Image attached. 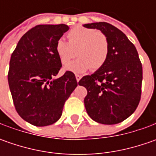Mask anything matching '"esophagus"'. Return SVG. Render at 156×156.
<instances>
[{
    "mask_svg": "<svg viewBox=\"0 0 156 156\" xmlns=\"http://www.w3.org/2000/svg\"><path fill=\"white\" fill-rule=\"evenodd\" d=\"M75 78H76V81H80V80H81V76L80 75H75Z\"/></svg>",
    "mask_w": 156,
    "mask_h": 156,
    "instance_id": "34e87169",
    "label": "esophagus"
}]
</instances>
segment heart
Returning a JSON list of instances; mask_svg holds the SVG:
<instances>
[{"label":"heart","instance_id":"1","mask_svg":"<svg viewBox=\"0 0 156 156\" xmlns=\"http://www.w3.org/2000/svg\"><path fill=\"white\" fill-rule=\"evenodd\" d=\"M69 42L59 39L55 52L61 63L66 66L76 55L78 58L67 67L73 73H84L90 69H100L106 62L109 44L107 35L94 28L77 26L68 33Z\"/></svg>","mask_w":156,"mask_h":156}]
</instances>
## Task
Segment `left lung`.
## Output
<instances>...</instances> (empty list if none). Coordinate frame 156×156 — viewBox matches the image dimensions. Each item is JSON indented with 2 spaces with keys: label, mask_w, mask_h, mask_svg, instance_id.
<instances>
[{
  "label": "left lung",
  "mask_w": 156,
  "mask_h": 156,
  "mask_svg": "<svg viewBox=\"0 0 156 156\" xmlns=\"http://www.w3.org/2000/svg\"><path fill=\"white\" fill-rule=\"evenodd\" d=\"M83 26L101 30L109 44L104 65L79 81L80 86L87 88L84 99L87 113L101 124L122 122L135 112L141 100L142 66L138 52L126 34L109 23Z\"/></svg>",
  "instance_id": "left-lung-1"
}]
</instances>
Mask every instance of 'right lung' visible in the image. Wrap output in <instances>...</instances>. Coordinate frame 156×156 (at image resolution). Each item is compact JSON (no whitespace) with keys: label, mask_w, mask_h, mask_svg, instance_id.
<instances>
[{"label":"right lung","mask_w":156,"mask_h":156,"mask_svg":"<svg viewBox=\"0 0 156 156\" xmlns=\"http://www.w3.org/2000/svg\"><path fill=\"white\" fill-rule=\"evenodd\" d=\"M69 29L65 24L37 25L22 35L12 53L8 81L15 110L34 126L56 122L77 87L71 71L54 78L62 67L55 44Z\"/></svg>","instance_id":"obj_1"}]
</instances>
